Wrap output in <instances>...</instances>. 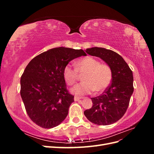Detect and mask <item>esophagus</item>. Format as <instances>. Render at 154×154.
<instances>
[{
    "mask_svg": "<svg viewBox=\"0 0 154 154\" xmlns=\"http://www.w3.org/2000/svg\"><path fill=\"white\" fill-rule=\"evenodd\" d=\"M74 101H79L80 100H81V97H78V96H74Z\"/></svg>",
    "mask_w": 154,
    "mask_h": 154,
    "instance_id": "obj_1",
    "label": "esophagus"
}]
</instances>
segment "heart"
<instances>
[{
	"label": "heart",
	"mask_w": 154,
	"mask_h": 154,
	"mask_svg": "<svg viewBox=\"0 0 154 154\" xmlns=\"http://www.w3.org/2000/svg\"><path fill=\"white\" fill-rule=\"evenodd\" d=\"M78 73H85L82 83L72 87L71 92L77 96L91 94L104 91L110 84L112 79V71L107 64L101 63L100 60L87 57L79 60L76 63V68L70 63L63 69L64 80L69 85H72L78 79Z\"/></svg>",
	"instance_id": "b5f03b06"
}]
</instances>
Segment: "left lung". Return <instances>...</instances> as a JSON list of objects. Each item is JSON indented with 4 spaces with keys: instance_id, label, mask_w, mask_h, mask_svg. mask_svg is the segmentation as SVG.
<instances>
[{
    "instance_id": "1",
    "label": "left lung",
    "mask_w": 154,
    "mask_h": 154,
    "mask_svg": "<svg viewBox=\"0 0 154 154\" xmlns=\"http://www.w3.org/2000/svg\"><path fill=\"white\" fill-rule=\"evenodd\" d=\"M86 53L99 57L111 67V85L101 96L92 97V106L84 114L91 122L109 125L122 118L127 111L133 94V74L122 57L114 51L103 48H92Z\"/></svg>"
}]
</instances>
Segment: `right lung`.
Listing matches in <instances>:
<instances>
[{
  "label": "right lung",
  "mask_w": 154,
  "mask_h": 154,
  "mask_svg": "<svg viewBox=\"0 0 154 154\" xmlns=\"http://www.w3.org/2000/svg\"><path fill=\"white\" fill-rule=\"evenodd\" d=\"M86 55L82 49L53 48L36 56L26 66L20 78V95L35 124L52 128L66 119L74 96L67 90L63 69L73 59Z\"/></svg>",
  "instance_id": "right-lung-1"
}]
</instances>
